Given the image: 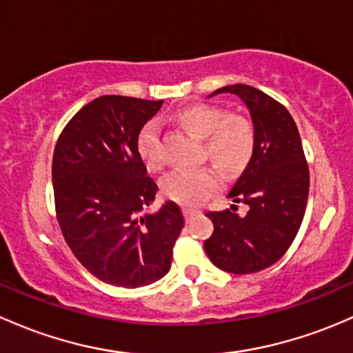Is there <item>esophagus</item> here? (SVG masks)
Instances as JSON below:
<instances>
[{
  "label": "esophagus",
  "mask_w": 353,
  "mask_h": 353,
  "mask_svg": "<svg viewBox=\"0 0 353 353\" xmlns=\"http://www.w3.org/2000/svg\"><path fill=\"white\" fill-rule=\"evenodd\" d=\"M183 213H184V216H186V218H191V216H194L196 213H198V208L186 206V208H183Z\"/></svg>",
  "instance_id": "esophagus-1"
}]
</instances>
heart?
<instances>
[{"label": "heart", "instance_id": "obj_1", "mask_svg": "<svg viewBox=\"0 0 353 353\" xmlns=\"http://www.w3.org/2000/svg\"><path fill=\"white\" fill-rule=\"evenodd\" d=\"M225 167L220 162L203 164L189 169H177L167 177L164 192L167 198L184 205H196L210 189L220 186L225 181Z\"/></svg>", "mask_w": 353, "mask_h": 353}]
</instances>
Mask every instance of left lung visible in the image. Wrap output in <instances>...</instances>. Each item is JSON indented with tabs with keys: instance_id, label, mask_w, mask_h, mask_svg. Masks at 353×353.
<instances>
[{
	"instance_id": "left-lung-1",
	"label": "left lung",
	"mask_w": 353,
	"mask_h": 353,
	"mask_svg": "<svg viewBox=\"0 0 353 353\" xmlns=\"http://www.w3.org/2000/svg\"><path fill=\"white\" fill-rule=\"evenodd\" d=\"M206 111L233 150L236 203L243 205L214 218L206 255L230 272L261 269L289 243L301 221L310 184L301 132L288 106L247 83L211 91Z\"/></svg>"
}]
</instances>
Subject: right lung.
<instances>
[{
	"mask_svg": "<svg viewBox=\"0 0 353 353\" xmlns=\"http://www.w3.org/2000/svg\"><path fill=\"white\" fill-rule=\"evenodd\" d=\"M162 103L98 96L70 114L55 145V210L89 270L110 283L161 279L181 230L164 211H147L157 162L142 137Z\"/></svg>",
	"mask_w": 353,
	"mask_h": 353,
	"instance_id": "right-lung-1",
	"label": "right lung"
}]
</instances>
